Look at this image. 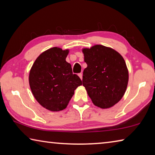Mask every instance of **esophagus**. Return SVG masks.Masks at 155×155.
Here are the masks:
<instances>
[{"label": "esophagus", "instance_id": "1", "mask_svg": "<svg viewBox=\"0 0 155 155\" xmlns=\"http://www.w3.org/2000/svg\"><path fill=\"white\" fill-rule=\"evenodd\" d=\"M78 77H80L81 79L82 80L83 79V74H82V73H79V74H78Z\"/></svg>", "mask_w": 155, "mask_h": 155}]
</instances>
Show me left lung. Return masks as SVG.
Wrapping results in <instances>:
<instances>
[{
  "label": "left lung",
  "instance_id": "8db88e82",
  "mask_svg": "<svg viewBox=\"0 0 155 155\" xmlns=\"http://www.w3.org/2000/svg\"><path fill=\"white\" fill-rule=\"evenodd\" d=\"M87 67L83 70V85L94 105L101 109L114 106L127 90L128 70L124 58L109 47L94 45L83 48Z\"/></svg>",
  "mask_w": 155,
  "mask_h": 155
}]
</instances>
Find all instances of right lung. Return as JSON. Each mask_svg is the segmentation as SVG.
I'll use <instances>...</instances> for the list:
<instances>
[{
    "label": "right lung",
    "mask_w": 155,
    "mask_h": 155,
    "mask_svg": "<svg viewBox=\"0 0 155 155\" xmlns=\"http://www.w3.org/2000/svg\"><path fill=\"white\" fill-rule=\"evenodd\" d=\"M69 50L53 47L40 54L31 67L28 81L36 101L44 108L59 111L66 108L74 94L82 85L71 65L65 61Z\"/></svg>",
    "instance_id": "1"
}]
</instances>
